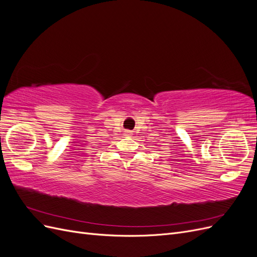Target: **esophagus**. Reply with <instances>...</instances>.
<instances>
[{
	"label": "esophagus",
	"mask_w": 257,
	"mask_h": 257,
	"mask_svg": "<svg viewBox=\"0 0 257 257\" xmlns=\"http://www.w3.org/2000/svg\"><path fill=\"white\" fill-rule=\"evenodd\" d=\"M125 134H126V135H131L132 133H131V132H130V131H126V132H125Z\"/></svg>",
	"instance_id": "34e87169"
}]
</instances>
